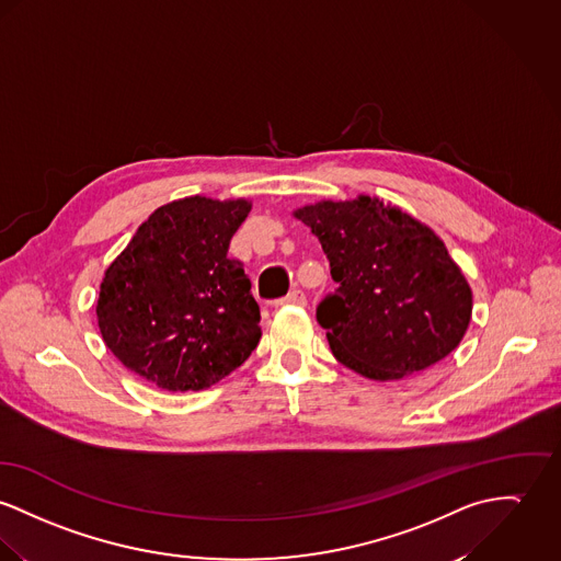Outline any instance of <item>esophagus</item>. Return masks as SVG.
Returning <instances> with one entry per match:
<instances>
[{
    "label": "esophagus",
    "mask_w": 561,
    "mask_h": 561,
    "mask_svg": "<svg viewBox=\"0 0 561 561\" xmlns=\"http://www.w3.org/2000/svg\"><path fill=\"white\" fill-rule=\"evenodd\" d=\"M305 293L299 290V288H295L293 293H288L286 297H282V299H277V301L273 302L275 307H284V305H305Z\"/></svg>",
    "instance_id": "34e87169"
}]
</instances>
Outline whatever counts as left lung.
I'll return each mask as SVG.
<instances>
[{
	"mask_svg": "<svg viewBox=\"0 0 561 561\" xmlns=\"http://www.w3.org/2000/svg\"><path fill=\"white\" fill-rule=\"evenodd\" d=\"M295 216L322 243L337 284L316 307L335 358L371 380H399L448 356L472 318V290L432 228L360 196Z\"/></svg>",
	"mask_w": 561,
	"mask_h": 561,
	"instance_id": "obj_1",
	"label": "left lung"
}]
</instances>
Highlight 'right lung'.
Here are the masks:
<instances>
[{
    "label": "right lung",
    "mask_w": 561,
    "mask_h": 561,
    "mask_svg": "<svg viewBox=\"0 0 561 561\" xmlns=\"http://www.w3.org/2000/svg\"><path fill=\"white\" fill-rule=\"evenodd\" d=\"M248 201L192 196L153 211L106 268L98 327L147 382L201 390L243 365L260 340V307L228 245Z\"/></svg>",
    "instance_id": "add662e5"
}]
</instances>
